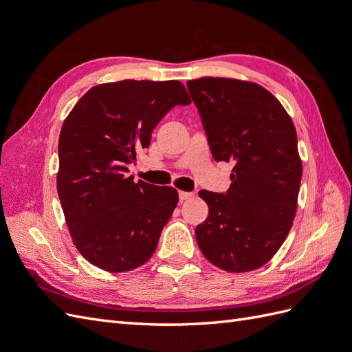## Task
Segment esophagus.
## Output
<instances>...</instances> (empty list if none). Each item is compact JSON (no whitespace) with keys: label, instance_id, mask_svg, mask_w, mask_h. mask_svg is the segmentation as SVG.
I'll use <instances>...</instances> for the list:
<instances>
[{"label":"esophagus","instance_id":"esophagus-1","mask_svg":"<svg viewBox=\"0 0 352 352\" xmlns=\"http://www.w3.org/2000/svg\"><path fill=\"white\" fill-rule=\"evenodd\" d=\"M190 197H194L192 192H185V190H179V199L180 201H185V199H188Z\"/></svg>","mask_w":352,"mask_h":352}]
</instances>
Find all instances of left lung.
I'll list each match as a JSON object with an SVG mask.
<instances>
[{"label": "left lung", "instance_id": "1", "mask_svg": "<svg viewBox=\"0 0 352 352\" xmlns=\"http://www.w3.org/2000/svg\"><path fill=\"white\" fill-rule=\"evenodd\" d=\"M186 85L212 158L235 164L225 194L199 190L208 217L195 229L198 247L221 270H255L292 228L302 176L295 126L257 83L201 78Z\"/></svg>", "mask_w": 352, "mask_h": 352}]
</instances>
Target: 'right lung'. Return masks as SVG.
<instances>
[{
	"label": "right lung",
	"mask_w": 352,
	"mask_h": 352,
	"mask_svg": "<svg viewBox=\"0 0 352 352\" xmlns=\"http://www.w3.org/2000/svg\"><path fill=\"white\" fill-rule=\"evenodd\" d=\"M190 98L179 80H120L91 88L63 123L57 192L79 252L111 273L151 258L177 190L129 173L158 122Z\"/></svg>",
	"instance_id": "right-lung-1"
}]
</instances>
